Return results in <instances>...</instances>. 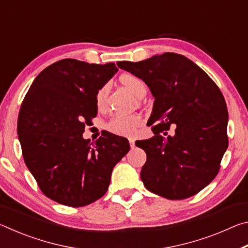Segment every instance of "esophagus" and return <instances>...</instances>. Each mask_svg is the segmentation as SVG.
Wrapping results in <instances>:
<instances>
[{"mask_svg": "<svg viewBox=\"0 0 248 248\" xmlns=\"http://www.w3.org/2000/svg\"><path fill=\"white\" fill-rule=\"evenodd\" d=\"M129 143H130V146H131V149L136 148V140H134L133 138H130V139H129Z\"/></svg>", "mask_w": 248, "mask_h": 248, "instance_id": "esophagus-1", "label": "esophagus"}]
</instances>
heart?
<instances>
[{
  "mask_svg": "<svg viewBox=\"0 0 248 248\" xmlns=\"http://www.w3.org/2000/svg\"><path fill=\"white\" fill-rule=\"evenodd\" d=\"M120 81L124 84V86L127 87V89L136 96H139L142 92H145V84L141 78L136 77V75L124 74L120 78ZM106 86L100 87L97 93H96L95 102L98 107H102L104 105L105 99H106ZM141 124V117L137 115H116L112 117L110 121H109L107 128L109 131L119 134V136L131 137L137 132V129L139 128Z\"/></svg>",
  "mask_w": 248,
  "mask_h": 248,
  "instance_id": "b5f03b06",
  "label": "heart"
}]
</instances>
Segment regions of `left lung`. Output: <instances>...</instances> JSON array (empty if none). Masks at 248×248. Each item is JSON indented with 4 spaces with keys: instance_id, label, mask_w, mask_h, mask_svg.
<instances>
[{
    "instance_id": "left-lung-1",
    "label": "left lung",
    "mask_w": 248,
    "mask_h": 248,
    "mask_svg": "<svg viewBox=\"0 0 248 248\" xmlns=\"http://www.w3.org/2000/svg\"><path fill=\"white\" fill-rule=\"evenodd\" d=\"M117 65L141 78L154 97L148 121L155 124L154 136L136 142L146 153L140 175L145 188L170 200L198 194L215 179L229 145V114L219 87L178 53ZM170 126L174 127L173 135L166 132Z\"/></svg>"
}]
</instances>
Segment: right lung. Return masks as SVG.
Returning a JSON list of instances; mask_svg holds the SVG:
<instances>
[{"instance_id":"obj_1","label":"right lung","mask_w":248,"mask_h":248,"mask_svg":"<svg viewBox=\"0 0 248 248\" xmlns=\"http://www.w3.org/2000/svg\"><path fill=\"white\" fill-rule=\"evenodd\" d=\"M117 71L115 63L63 59L37 75L23 100L17 134L25 164L59 203L77 208L103 197L115 165L129 152L128 140L110 132L95 142L83 138L97 115L96 93Z\"/></svg>"}]
</instances>
